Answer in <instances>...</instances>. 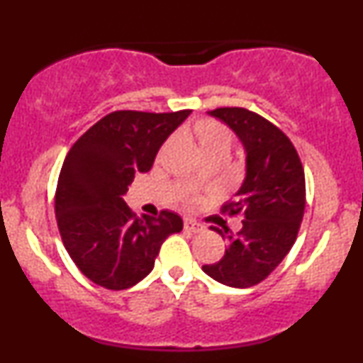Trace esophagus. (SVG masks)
<instances>
[{
	"mask_svg": "<svg viewBox=\"0 0 363 363\" xmlns=\"http://www.w3.org/2000/svg\"><path fill=\"white\" fill-rule=\"evenodd\" d=\"M184 228L189 232H194V234H199V232L205 230V227L201 223L194 222V220H184Z\"/></svg>",
	"mask_w": 363,
	"mask_h": 363,
	"instance_id": "obj_1",
	"label": "esophagus"
}]
</instances>
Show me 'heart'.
Here are the masks:
<instances>
[{"instance_id": "b5f03b06", "label": "heart", "mask_w": 363, "mask_h": 363, "mask_svg": "<svg viewBox=\"0 0 363 363\" xmlns=\"http://www.w3.org/2000/svg\"><path fill=\"white\" fill-rule=\"evenodd\" d=\"M189 135L198 145L199 152L206 158L213 155H227L230 153L232 143H234V136H232L230 129L225 124L218 123L215 119H198L193 126L189 128Z\"/></svg>"}]
</instances>
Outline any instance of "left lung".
<instances>
[{
  "mask_svg": "<svg viewBox=\"0 0 363 363\" xmlns=\"http://www.w3.org/2000/svg\"><path fill=\"white\" fill-rule=\"evenodd\" d=\"M227 124L245 148V179L223 213H242V228L211 227L227 240L223 257L203 272L234 289L257 285L283 261L297 239L306 208V176L289 136L244 107L208 112Z\"/></svg>",
  "mask_w": 363,
  "mask_h": 363,
  "instance_id": "1",
  "label": "left lung"
}]
</instances>
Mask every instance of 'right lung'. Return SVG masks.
Instances as JSON below:
<instances>
[{
    "label": "right lung",
    "instance_id": "add662e5",
    "mask_svg": "<svg viewBox=\"0 0 363 363\" xmlns=\"http://www.w3.org/2000/svg\"><path fill=\"white\" fill-rule=\"evenodd\" d=\"M189 112H111L62 162L54 198L62 244L78 269L104 289L124 290L143 280L164 240L182 230L177 213L138 218L123 196L135 174L152 169L162 143Z\"/></svg>",
    "mask_w": 363,
    "mask_h": 363
}]
</instances>
